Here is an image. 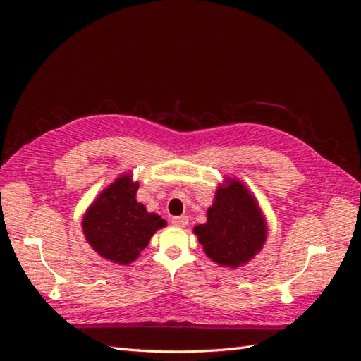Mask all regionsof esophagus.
<instances>
[{"label": "esophagus", "mask_w": 361, "mask_h": 361, "mask_svg": "<svg viewBox=\"0 0 361 361\" xmlns=\"http://www.w3.org/2000/svg\"><path fill=\"white\" fill-rule=\"evenodd\" d=\"M171 223L174 224V226H178V227H185L188 224V216H185V215H182V216H174L173 220H171Z\"/></svg>", "instance_id": "obj_1"}]
</instances>
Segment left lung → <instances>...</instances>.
Masks as SVG:
<instances>
[{
	"mask_svg": "<svg viewBox=\"0 0 361 361\" xmlns=\"http://www.w3.org/2000/svg\"><path fill=\"white\" fill-rule=\"evenodd\" d=\"M207 220L192 228L204 255L224 268L243 267L264 248L268 224L264 211L247 185L226 178L215 190Z\"/></svg>",
	"mask_w": 361,
	"mask_h": 361,
	"instance_id": "8db88e82",
	"label": "left lung"
}]
</instances>
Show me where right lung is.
<instances>
[{"instance_id":"right-lung-1","label":"right lung","mask_w":361,"mask_h":361,"mask_svg":"<svg viewBox=\"0 0 361 361\" xmlns=\"http://www.w3.org/2000/svg\"><path fill=\"white\" fill-rule=\"evenodd\" d=\"M140 183L133 173H123L105 187L82 215L85 241L97 255L113 264L128 265L138 259L150 238L167 221L147 212L135 195Z\"/></svg>"}]
</instances>
